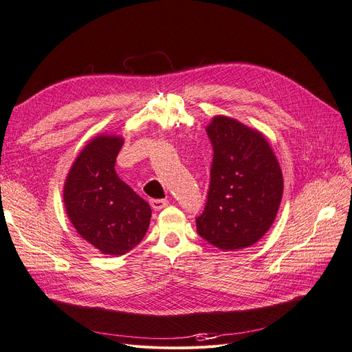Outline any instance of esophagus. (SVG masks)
I'll return each mask as SVG.
<instances>
[{
	"label": "esophagus",
	"instance_id": "1",
	"mask_svg": "<svg viewBox=\"0 0 352 352\" xmlns=\"http://www.w3.org/2000/svg\"><path fill=\"white\" fill-rule=\"evenodd\" d=\"M149 204H151L153 210H161V209H164V207L168 206V200H165V199H152V200H149Z\"/></svg>",
	"mask_w": 352,
	"mask_h": 352
}]
</instances>
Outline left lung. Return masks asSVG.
I'll use <instances>...</instances> for the list:
<instances>
[{"label": "left lung", "instance_id": "obj_1", "mask_svg": "<svg viewBox=\"0 0 352 352\" xmlns=\"http://www.w3.org/2000/svg\"><path fill=\"white\" fill-rule=\"evenodd\" d=\"M206 132L213 162L197 232L219 250L248 248L277 216L284 187L281 168L264 135L235 119L216 116Z\"/></svg>", "mask_w": 352, "mask_h": 352}]
</instances>
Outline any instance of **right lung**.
<instances>
[{"mask_svg": "<svg viewBox=\"0 0 352 352\" xmlns=\"http://www.w3.org/2000/svg\"><path fill=\"white\" fill-rule=\"evenodd\" d=\"M123 138L100 135L76 156L63 203L80 236L106 255H124L143 239L152 210L114 171Z\"/></svg>", "mask_w": 352, "mask_h": 352, "instance_id": "1", "label": "right lung"}]
</instances>
